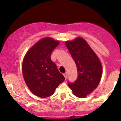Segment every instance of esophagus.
<instances>
[{"instance_id": "obj_1", "label": "esophagus", "mask_w": 121, "mask_h": 121, "mask_svg": "<svg viewBox=\"0 0 121 121\" xmlns=\"http://www.w3.org/2000/svg\"><path fill=\"white\" fill-rule=\"evenodd\" d=\"M63 75H64V77H65V80H66V79H67V73H64V74H63Z\"/></svg>"}]
</instances>
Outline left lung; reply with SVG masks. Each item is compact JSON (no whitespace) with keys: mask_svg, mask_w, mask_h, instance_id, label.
Listing matches in <instances>:
<instances>
[{"mask_svg":"<svg viewBox=\"0 0 121 121\" xmlns=\"http://www.w3.org/2000/svg\"><path fill=\"white\" fill-rule=\"evenodd\" d=\"M65 44L77 66L78 73L76 81L68 83V86L74 95L85 98L97 88L101 81L102 74L101 61L82 37L66 41Z\"/></svg>","mask_w":121,"mask_h":121,"instance_id":"obj_1","label":"left lung"}]
</instances>
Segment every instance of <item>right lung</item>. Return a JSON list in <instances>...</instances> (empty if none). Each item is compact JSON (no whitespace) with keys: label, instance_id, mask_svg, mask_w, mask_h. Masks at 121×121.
Masks as SVG:
<instances>
[{"label":"right lung","instance_id":"obj_1","mask_svg":"<svg viewBox=\"0 0 121 121\" xmlns=\"http://www.w3.org/2000/svg\"><path fill=\"white\" fill-rule=\"evenodd\" d=\"M59 44V41L53 38L43 37L27 52L23 58L24 81L31 92L40 98L52 95L65 80L50 58L52 52Z\"/></svg>","mask_w":121,"mask_h":121}]
</instances>
